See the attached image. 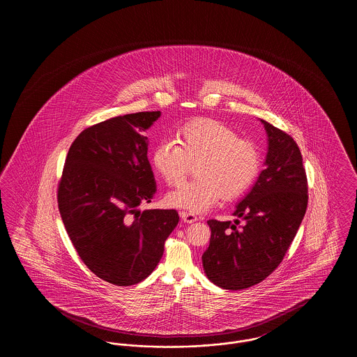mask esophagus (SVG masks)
Here are the masks:
<instances>
[{
    "mask_svg": "<svg viewBox=\"0 0 357 357\" xmlns=\"http://www.w3.org/2000/svg\"><path fill=\"white\" fill-rule=\"evenodd\" d=\"M181 218L187 223H194V222L198 221V217L191 214V213H187V211H182L181 213Z\"/></svg>",
    "mask_w": 357,
    "mask_h": 357,
    "instance_id": "34e87169",
    "label": "esophagus"
}]
</instances>
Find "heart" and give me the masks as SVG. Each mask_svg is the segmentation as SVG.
Listing matches in <instances>:
<instances>
[{
    "label": "heart",
    "instance_id": "obj_1",
    "mask_svg": "<svg viewBox=\"0 0 357 357\" xmlns=\"http://www.w3.org/2000/svg\"><path fill=\"white\" fill-rule=\"evenodd\" d=\"M176 142H159L151 165L156 174L169 185L176 186L186 178L188 165L198 162V179L185 183L167 195V204L199 214L225 201L243 195L259 172L261 158L255 143L237 137L221 121L191 120L176 132Z\"/></svg>",
    "mask_w": 357,
    "mask_h": 357
}]
</instances>
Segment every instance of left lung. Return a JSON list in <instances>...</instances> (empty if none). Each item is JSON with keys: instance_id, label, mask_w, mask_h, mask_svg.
I'll use <instances>...</instances> for the list:
<instances>
[{"instance_id": "1", "label": "left lung", "mask_w": 357, "mask_h": 357, "mask_svg": "<svg viewBox=\"0 0 357 357\" xmlns=\"http://www.w3.org/2000/svg\"><path fill=\"white\" fill-rule=\"evenodd\" d=\"M259 121L268 136L265 170L236 206L234 222L207 221L211 238L202 255L204 271L222 289L250 288L272 274L305 215L307 182L300 149L291 136Z\"/></svg>"}]
</instances>
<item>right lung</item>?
I'll use <instances>...</instances> for the list:
<instances>
[{"mask_svg": "<svg viewBox=\"0 0 357 357\" xmlns=\"http://www.w3.org/2000/svg\"><path fill=\"white\" fill-rule=\"evenodd\" d=\"M160 111L116 116L84 130L69 149L59 183V210L86 268L130 287L159 264L179 222L175 210H144L156 192L144 136Z\"/></svg>", "mask_w": 357, "mask_h": 357, "instance_id": "add662e5", "label": "right lung"}]
</instances>
